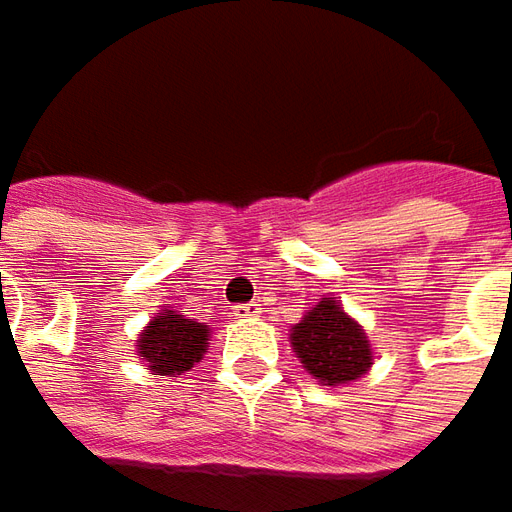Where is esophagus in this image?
<instances>
[{
	"label": "esophagus",
	"mask_w": 512,
	"mask_h": 512,
	"mask_svg": "<svg viewBox=\"0 0 512 512\" xmlns=\"http://www.w3.org/2000/svg\"><path fill=\"white\" fill-rule=\"evenodd\" d=\"M262 313V307L259 305H236L233 307V316H239V319H253V316H259Z\"/></svg>",
	"instance_id": "esophagus-1"
}]
</instances>
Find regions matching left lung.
<instances>
[{
	"mask_svg": "<svg viewBox=\"0 0 512 512\" xmlns=\"http://www.w3.org/2000/svg\"><path fill=\"white\" fill-rule=\"evenodd\" d=\"M293 353L313 379L322 384H347L362 379L373 364L370 339L336 299H322L290 330Z\"/></svg>",
	"mask_w": 512,
	"mask_h": 512,
	"instance_id": "left-lung-1",
	"label": "left lung"
}]
</instances>
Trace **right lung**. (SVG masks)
I'll list each match as a JSON object with an SVG mask.
<instances>
[{
    "mask_svg": "<svg viewBox=\"0 0 512 512\" xmlns=\"http://www.w3.org/2000/svg\"><path fill=\"white\" fill-rule=\"evenodd\" d=\"M210 344V325L185 319L179 310H162L139 333L136 350L153 376H182L202 362Z\"/></svg>",
    "mask_w": 512,
    "mask_h": 512,
    "instance_id": "right-lung-1",
    "label": "right lung"
}]
</instances>
